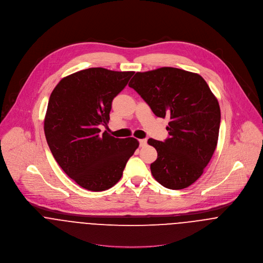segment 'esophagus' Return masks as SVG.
<instances>
[{
	"instance_id": "34e87169",
	"label": "esophagus",
	"mask_w": 263,
	"mask_h": 263,
	"mask_svg": "<svg viewBox=\"0 0 263 263\" xmlns=\"http://www.w3.org/2000/svg\"><path fill=\"white\" fill-rule=\"evenodd\" d=\"M146 145H147V140H146V139L140 140V146H141V147H145Z\"/></svg>"
}]
</instances>
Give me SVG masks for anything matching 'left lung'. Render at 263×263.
Returning a JSON list of instances; mask_svg holds the SVG:
<instances>
[{
	"label": "left lung",
	"instance_id": "1",
	"mask_svg": "<svg viewBox=\"0 0 263 263\" xmlns=\"http://www.w3.org/2000/svg\"><path fill=\"white\" fill-rule=\"evenodd\" d=\"M128 86L149 104L154 114L170 116L165 142L149 139L157 153L153 177L164 187L183 189L203 173L216 150L221 122L217 97L196 73L163 67L137 72Z\"/></svg>",
	"mask_w": 263,
	"mask_h": 263
}]
</instances>
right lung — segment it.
Returning <instances> with one entry per match:
<instances>
[{"label":"right lung","mask_w":263,"mask_h":263,"mask_svg":"<svg viewBox=\"0 0 263 263\" xmlns=\"http://www.w3.org/2000/svg\"><path fill=\"white\" fill-rule=\"evenodd\" d=\"M134 74L90 68L63 78L50 94L43 125L46 142L60 167L81 187H112L139 148L135 138H114L99 128L108 123L113 98Z\"/></svg>","instance_id":"obj_1"}]
</instances>
